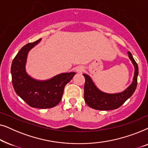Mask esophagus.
Returning a JSON list of instances; mask_svg holds the SVG:
<instances>
[{"label": "esophagus", "mask_w": 148, "mask_h": 148, "mask_svg": "<svg viewBox=\"0 0 148 148\" xmlns=\"http://www.w3.org/2000/svg\"><path fill=\"white\" fill-rule=\"evenodd\" d=\"M84 71V68L82 66H79L76 69V71L79 73H82Z\"/></svg>", "instance_id": "obj_1"}]
</instances>
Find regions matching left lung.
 <instances>
[{
	"label": "left lung",
	"mask_w": 148,
	"mask_h": 148,
	"mask_svg": "<svg viewBox=\"0 0 148 148\" xmlns=\"http://www.w3.org/2000/svg\"><path fill=\"white\" fill-rule=\"evenodd\" d=\"M129 58L135 67L134 76L131 84L123 92L116 94H108L100 91L88 75L83 74L86 82L84 85V100L90 108L99 110H114L120 107L127 99L132 96L136 89L138 76V66L130 52Z\"/></svg>",
	"instance_id": "left-lung-1"
}]
</instances>
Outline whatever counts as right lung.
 Segmentation results:
<instances>
[{"instance_id": "add662e5", "label": "right lung", "mask_w": 148, "mask_h": 148, "mask_svg": "<svg viewBox=\"0 0 148 148\" xmlns=\"http://www.w3.org/2000/svg\"><path fill=\"white\" fill-rule=\"evenodd\" d=\"M40 41L27 44L21 48L12 62L11 71L16 94L31 107L45 109L56 106L60 102L64 86L75 73H60L45 81L31 77L25 70L27 54Z\"/></svg>"}]
</instances>
